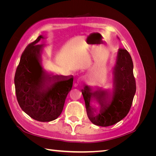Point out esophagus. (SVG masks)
Segmentation results:
<instances>
[{
    "label": "esophagus",
    "instance_id": "34e87169",
    "mask_svg": "<svg viewBox=\"0 0 156 156\" xmlns=\"http://www.w3.org/2000/svg\"><path fill=\"white\" fill-rule=\"evenodd\" d=\"M82 80H83L82 77H80V78H79V79H78V81H79V83H81V81H82Z\"/></svg>",
    "mask_w": 156,
    "mask_h": 156
}]
</instances>
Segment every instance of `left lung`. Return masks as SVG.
Instances as JSON below:
<instances>
[{"mask_svg": "<svg viewBox=\"0 0 156 156\" xmlns=\"http://www.w3.org/2000/svg\"><path fill=\"white\" fill-rule=\"evenodd\" d=\"M133 69V64L131 55L126 49L120 48L113 71L112 95L100 90L92 92V88L88 86L81 90L87 115L92 123L102 127L109 126L120 122L128 114L136 92ZM91 99H96L100 103L101 109L99 113L89 105Z\"/></svg>", "mask_w": 156, "mask_h": 156, "instance_id": "8db88e82", "label": "left lung"}]
</instances>
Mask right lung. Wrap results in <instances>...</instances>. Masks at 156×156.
Here are the masks:
<instances>
[{
    "label": "right lung",
    "mask_w": 156,
    "mask_h": 156,
    "mask_svg": "<svg viewBox=\"0 0 156 156\" xmlns=\"http://www.w3.org/2000/svg\"><path fill=\"white\" fill-rule=\"evenodd\" d=\"M43 36L29 44L23 52L14 83L19 105L32 119L53 121L60 115L66 98L72 90L73 77L46 74L40 64Z\"/></svg>",
    "instance_id": "add662e5"
}]
</instances>
